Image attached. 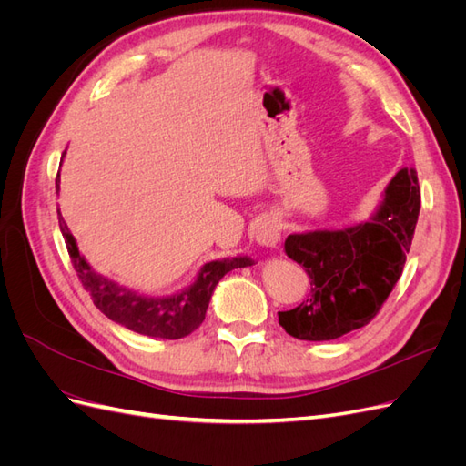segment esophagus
Listing matches in <instances>:
<instances>
[{
  "instance_id": "34e87169",
  "label": "esophagus",
  "mask_w": 466,
  "mask_h": 466,
  "mask_svg": "<svg viewBox=\"0 0 466 466\" xmlns=\"http://www.w3.org/2000/svg\"><path fill=\"white\" fill-rule=\"evenodd\" d=\"M257 241L264 247H276L279 243V237H281V228H279V221L274 218H266L258 223V228L255 231Z\"/></svg>"
}]
</instances>
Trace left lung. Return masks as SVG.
<instances>
[{
  "label": "left lung",
  "instance_id": "8db88e82",
  "mask_svg": "<svg viewBox=\"0 0 466 466\" xmlns=\"http://www.w3.org/2000/svg\"><path fill=\"white\" fill-rule=\"evenodd\" d=\"M418 214L416 171L402 168L370 221L338 231L289 235L286 255L303 264L311 293L301 305L278 313L284 330L299 340L322 342L375 319L402 276Z\"/></svg>",
  "mask_w": 466,
  "mask_h": 466
}]
</instances>
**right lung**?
<instances>
[{"label": "right lung", "mask_w": 466, "mask_h": 466, "mask_svg": "<svg viewBox=\"0 0 466 466\" xmlns=\"http://www.w3.org/2000/svg\"><path fill=\"white\" fill-rule=\"evenodd\" d=\"M56 190H60V173L56 177ZM58 223L60 231L66 238V247L72 258L74 270L81 286L91 291L93 303L98 311L106 315L110 320H115L128 330H134L144 336L165 338V340H178L192 334L200 327L206 319V309L209 305L211 293H214L218 281L235 268L252 266L248 257L225 258L204 264L198 278L194 284L180 293L171 295V298H144L130 289L120 288L115 281L95 274L91 266L79 255L76 238L58 209Z\"/></svg>", "instance_id": "1"}]
</instances>
